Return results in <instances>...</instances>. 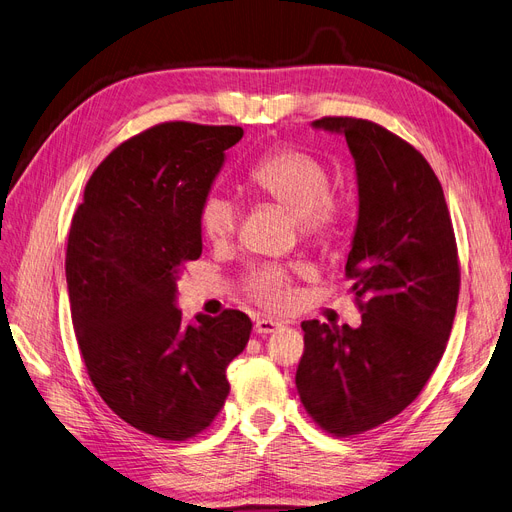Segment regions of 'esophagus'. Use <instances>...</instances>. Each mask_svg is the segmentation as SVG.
Instances as JSON below:
<instances>
[{
    "instance_id": "1",
    "label": "esophagus",
    "mask_w": 512,
    "mask_h": 512,
    "mask_svg": "<svg viewBox=\"0 0 512 512\" xmlns=\"http://www.w3.org/2000/svg\"><path fill=\"white\" fill-rule=\"evenodd\" d=\"M282 327H285V325L278 323V320L259 318L257 323H255V333H259V335H270V333H274V331H278V329H282Z\"/></svg>"
}]
</instances>
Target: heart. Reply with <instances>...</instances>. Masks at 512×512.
<instances>
[{"label": "heart", "instance_id": "1", "mask_svg": "<svg viewBox=\"0 0 512 512\" xmlns=\"http://www.w3.org/2000/svg\"><path fill=\"white\" fill-rule=\"evenodd\" d=\"M249 185L255 194L278 204L295 217L301 236L316 242L335 240L352 215V198L331 189L329 168L304 149L278 145L270 149L251 170ZM240 221L238 206L221 194H206L198 206L202 236L223 244L232 240ZM246 291L270 310L291 304V274L280 266H263L246 280Z\"/></svg>", "mask_w": 512, "mask_h": 512}]
</instances>
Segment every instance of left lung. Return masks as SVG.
Here are the masks:
<instances>
[{"mask_svg": "<svg viewBox=\"0 0 512 512\" xmlns=\"http://www.w3.org/2000/svg\"><path fill=\"white\" fill-rule=\"evenodd\" d=\"M356 162L358 223L346 278L363 325L304 320L295 384L310 418L335 437L409 407L437 369L460 295V261L441 181L418 149L384 126L329 116Z\"/></svg>", "mask_w": 512, "mask_h": 512, "instance_id": "8db88e82", "label": "left lung"}]
</instances>
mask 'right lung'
<instances>
[{
  "mask_svg": "<svg viewBox=\"0 0 512 512\" xmlns=\"http://www.w3.org/2000/svg\"><path fill=\"white\" fill-rule=\"evenodd\" d=\"M244 135L240 126L164 122L120 143L86 183L65 274L92 386L132 428L189 441L213 424L251 318L175 306L177 278L202 255L198 206Z\"/></svg>",
  "mask_w": 512,
  "mask_h": 512,
  "instance_id": "1",
  "label": "right lung"
}]
</instances>
